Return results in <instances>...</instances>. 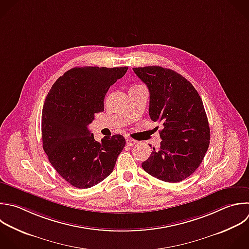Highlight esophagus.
I'll use <instances>...</instances> for the list:
<instances>
[{"instance_id":"esophagus-1","label":"esophagus","mask_w":249,"mask_h":249,"mask_svg":"<svg viewBox=\"0 0 249 249\" xmlns=\"http://www.w3.org/2000/svg\"><path fill=\"white\" fill-rule=\"evenodd\" d=\"M136 143H137V141L134 140V139H131V138H127V139H126V145H127V146H133V145H135Z\"/></svg>"}]
</instances>
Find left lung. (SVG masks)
Returning <instances> with one entry per match:
<instances>
[{
  "label": "left lung",
  "instance_id": "left-lung-1",
  "mask_svg": "<svg viewBox=\"0 0 249 249\" xmlns=\"http://www.w3.org/2000/svg\"><path fill=\"white\" fill-rule=\"evenodd\" d=\"M150 92L149 115L161 122V143L142 162L150 175L170 183L180 182L201 163L209 146L206 113L196 89L183 76L160 66L133 68Z\"/></svg>",
  "mask_w": 249,
  "mask_h": 249
}]
</instances>
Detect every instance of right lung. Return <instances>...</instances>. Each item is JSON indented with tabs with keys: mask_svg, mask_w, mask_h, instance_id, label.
<instances>
[{
	"mask_svg": "<svg viewBox=\"0 0 249 249\" xmlns=\"http://www.w3.org/2000/svg\"><path fill=\"white\" fill-rule=\"evenodd\" d=\"M128 67H75L59 77L43 107V148L58 174L79 189L108 177L125 139L116 134L95 141L89 124L104 110L109 88Z\"/></svg>",
	"mask_w": 249,
	"mask_h": 249,
	"instance_id": "obj_1",
	"label": "right lung"
}]
</instances>
